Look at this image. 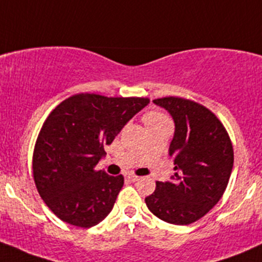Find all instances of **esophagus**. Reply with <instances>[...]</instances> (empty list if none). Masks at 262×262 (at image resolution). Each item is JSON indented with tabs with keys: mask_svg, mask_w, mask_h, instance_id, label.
<instances>
[{
	"mask_svg": "<svg viewBox=\"0 0 262 262\" xmlns=\"http://www.w3.org/2000/svg\"><path fill=\"white\" fill-rule=\"evenodd\" d=\"M126 178H128L129 179V180H130V181H138L139 180V178H138V176H137V175H133V173H129V175L128 176H126Z\"/></svg>",
	"mask_w": 262,
	"mask_h": 262,
	"instance_id": "esophagus-1",
	"label": "esophagus"
}]
</instances>
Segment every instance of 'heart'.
Listing matches in <instances>:
<instances>
[{"instance_id":"1","label":"heart","mask_w":262,"mask_h":262,"mask_svg":"<svg viewBox=\"0 0 262 262\" xmlns=\"http://www.w3.org/2000/svg\"><path fill=\"white\" fill-rule=\"evenodd\" d=\"M144 121H146V125L149 124H160V123H170L168 119L165 115L161 114L158 112H149L144 116Z\"/></svg>"}]
</instances>
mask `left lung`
Returning <instances> with one entry per match:
<instances>
[{
	"instance_id": "obj_1",
	"label": "left lung",
	"mask_w": 262,
	"mask_h": 262,
	"mask_svg": "<svg viewBox=\"0 0 262 262\" xmlns=\"http://www.w3.org/2000/svg\"><path fill=\"white\" fill-rule=\"evenodd\" d=\"M170 113L175 133L168 155L175 173L157 181L148 209L171 224L196 222L221 200L233 167V147L223 124L203 105L182 97L153 100Z\"/></svg>"
}]
</instances>
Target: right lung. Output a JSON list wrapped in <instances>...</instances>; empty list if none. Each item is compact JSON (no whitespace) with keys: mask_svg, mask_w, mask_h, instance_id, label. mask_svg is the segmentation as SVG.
<instances>
[{"mask_svg":"<svg viewBox=\"0 0 262 262\" xmlns=\"http://www.w3.org/2000/svg\"><path fill=\"white\" fill-rule=\"evenodd\" d=\"M148 104L144 97L78 94L50 113L34 148L33 175L39 195L58 218L90 228L112 212L124 178L95 166L104 147Z\"/></svg>","mask_w":262,"mask_h":262,"instance_id":"1","label":"right lung"}]
</instances>
